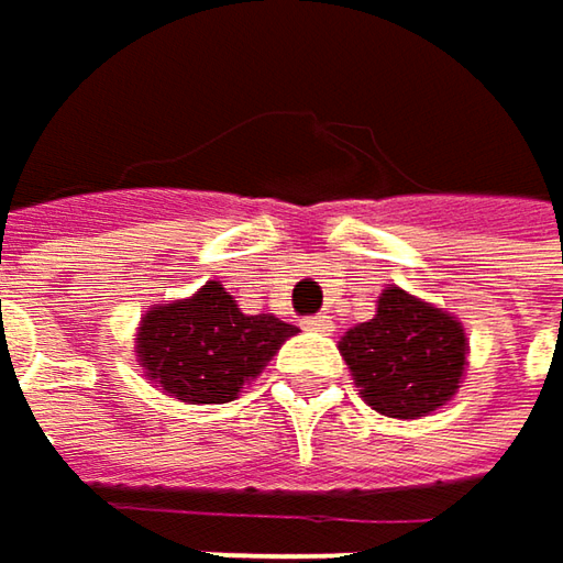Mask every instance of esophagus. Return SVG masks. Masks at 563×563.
<instances>
[{
	"label": "esophagus",
	"instance_id": "obj_1",
	"mask_svg": "<svg viewBox=\"0 0 563 563\" xmlns=\"http://www.w3.org/2000/svg\"><path fill=\"white\" fill-rule=\"evenodd\" d=\"M302 324H306L309 331H331V314H312V318H306Z\"/></svg>",
	"mask_w": 563,
	"mask_h": 563
}]
</instances>
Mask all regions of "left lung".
Masks as SVG:
<instances>
[{
    "mask_svg": "<svg viewBox=\"0 0 563 563\" xmlns=\"http://www.w3.org/2000/svg\"><path fill=\"white\" fill-rule=\"evenodd\" d=\"M341 356L366 405L385 417L413 420L455 395L465 369V334L452 314L388 286L376 318L350 328Z\"/></svg>",
    "mask_w": 563,
    "mask_h": 563,
    "instance_id": "1",
    "label": "left lung"
}]
</instances>
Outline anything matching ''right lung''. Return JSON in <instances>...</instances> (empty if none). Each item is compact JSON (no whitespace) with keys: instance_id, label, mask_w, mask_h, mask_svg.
I'll return each mask as SVG.
<instances>
[{"instance_id":"1","label":"right lung","mask_w":563,"mask_h":563,"mask_svg":"<svg viewBox=\"0 0 563 563\" xmlns=\"http://www.w3.org/2000/svg\"><path fill=\"white\" fill-rule=\"evenodd\" d=\"M296 334L274 314H245L222 283L143 318L136 353L168 395L190 405H225Z\"/></svg>"}]
</instances>
